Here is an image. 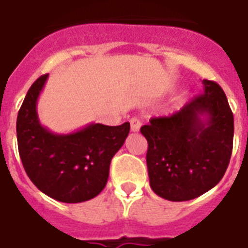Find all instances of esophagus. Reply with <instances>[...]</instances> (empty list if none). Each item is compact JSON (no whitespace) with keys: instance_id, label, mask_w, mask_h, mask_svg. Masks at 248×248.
I'll return each instance as SVG.
<instances>
[{"instance_id":"esophagus-1","label":"esophagus","mask_w":248,"mask_h":248,"mask_svg":"<svg viewBox=\"0 0 248 248\" xmlns=\"http://www.w3.org/2000/svg\"><path fill=\"white\" fill-rule=\"evenodd\" d=\"M130 124H131V131H132V132H137V131L140 130V127H141L140 118L132 117L130 120Z\"/></svg>"}]
</instances>
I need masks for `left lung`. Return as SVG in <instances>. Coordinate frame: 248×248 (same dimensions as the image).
Here are the masks:
<instances>
[{
  "label": "left lung",
  "instance_id": "obj_1",
  "mask_svg": "<svg viewBox=\"0 0 248 248\" xmlns=\"http://www.w3.org/2000/svg\"><path fill=\"white\" fill-rule=\"evenodd\" d=\"M204 89L178 112L153 117L141 127L147 140L150 186L171 202L194 199L223 178L233 147V113L223 89L203 80Z\"/></svg>",
  "mask_w": 248,
  "mask_h": 248
}]
</instances>
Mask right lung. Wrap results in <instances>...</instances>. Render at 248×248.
Listing matches in <instances>:
<instances>
[{"instance_id":"right-lung-1","label":"right lung","mask_w":248,"mask_h":248,"mask_svg":"<svg viewBox=\"0 0 248 248\" xmlns=\"http://www.w3.org/2000/svg\"><path fill=\"white\" fill-rule=\"evenodd\" d=\"M47 76L35 80L18 111V154L28 176L44 194L64 203L89 201L107 184L111 160L124 145L130 124H91L68 135L50 132L41 126L36 112Z\"/></svg>"}]
</instances>
